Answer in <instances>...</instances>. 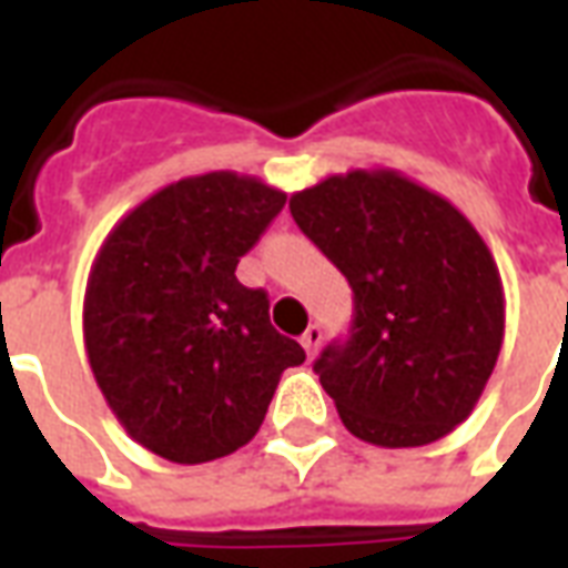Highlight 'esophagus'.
Here are the masks:
<instances>
[{
	"mask_svg": "<svg viewBox=\"0 0 568 568\" xmlns=\"http://www.w3.org/2000/svg\"><path fill=\"white\" fill-rule=\"evenodd\" d=\"M301 346H304L306 355L313 358V355H316V352H318V346H322V327H318V325L306 327L304 337H301Z\"/></svg>",
	"mask_w": 568,
	"mask_h": 568,
	"instance_id": "obj_1",
	"label": "esophagus"
}]
</instances>
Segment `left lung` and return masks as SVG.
Here are the masks:
<instances>
[{
  "mask_svg": "<svg viewBox=\"0 0 568 568\" xmlns=\"http://www.w3.org/2000/svg\"><path fill=\"white\" fill-rule=\"evenodd\" d=\"M352 285V325L313 364L348 434L415 448L481 397L506 327L494 255L464 213L397 171H348L288 201Z\"/></svg>",
  "mask_w": 568,
  "mask_h": 568,
  "instance_id": "8db88e82",
  "label": "left lung"
}]
</instances>
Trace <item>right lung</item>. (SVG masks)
I'll return each mask as SVG.
<instances>
[{
	"mask_svg": "<svg viewBox=\"0 0 568 568\" xmlns=\"http://www.w3.org/2000/svg\"><path fill=\"white\" fill-rule=\"evenodd\" d=\"M285 192L234 171L159 189L116 222L83 297L92 376L134 443L207 464L258 434L304 348L271 325L264 288L234 276Z\"/></svg>",
	"mask_w": 568,
	"mask_h": 568,
	"instance_id": "1",
	"label": "right lung"
}]
</instances>
